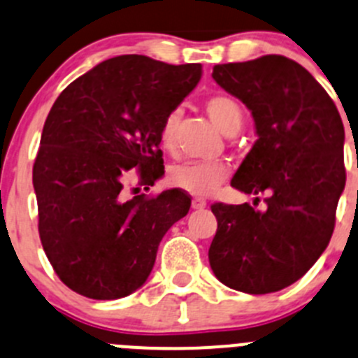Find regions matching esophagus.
Returning <instances> with one entry per match:
<instances>
[{"label": "esophagus", "mask_w": 358, "mask_h": 358, "mask_svg": "<svg viewBox=\"0 0 358 358\" xmlns=\"http://www.w3.org/2000/svg\"><path fill=\"white\" fill-rule=\"evenodd\" d=\"M206 199H203V197H194L192 199L194 210H203V208H206Z\"/></svg>", "instance_id": "esophagus-1"}]
</instances>
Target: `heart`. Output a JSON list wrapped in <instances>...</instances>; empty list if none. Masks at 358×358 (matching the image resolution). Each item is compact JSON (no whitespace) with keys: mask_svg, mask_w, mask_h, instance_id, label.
I'll list each match as a JSON object with an SVG mask.
<instances>
[{"mask_svg":"<svg viewBox=\"0 0 358 358\" xmlns=\"http://www.w3.org/2000/svg\"><path fill=\"white\" fill-rule=\"evenodd\" d=\"M206 113L215 126L225 134H234L241 129L245 112L234 98L227 94H215L204 103ZM180 112L173 110L162 120L159 131V141L166 152H175L176 129H178ZM229 175V166L224 161H189L175 166L169 171L168 180L173 187L187 190L196 196H206Z\"/></svg>","mask_w":358,"mask_h":358,"instance_id":"1","label":"heart"}]
</instances>
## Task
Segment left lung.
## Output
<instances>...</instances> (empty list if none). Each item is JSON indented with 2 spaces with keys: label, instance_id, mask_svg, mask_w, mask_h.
<instances>
[{
  "label": "left lung",
  "instance_id": "1",
  "mask_svg": "<svg viewBox=\"0 0 358 358\" xmlns=\"http://www.w3.org/2000/svg\"><path fill=\"white\" fill-rule=\"evenodd\" d=\"M211 76L245 103L259 136L231 185L267 197L262 210L211 204L218 227L210 266L229 289L278 292L303 278L331 241L346 182L343 120L311 73L283 55L217 64Z\"/></svg>",
  "mask_w": 358,
  "mask_h": 358
}]
</instances>
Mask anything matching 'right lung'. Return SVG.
I'll use <instances>...</instances> for the list:
<instances>
[{
	"label": "right lung",
	"mask_w": 358,
	"mask_h": 358,
	"mask_svg": "<svg viewBox=\"0 0 358 358\" xmlns=\"http://www.w3.org/2000/svg\"><path fill=\"white\" fill-rule=\"evenodd\" d=\"M201 64L117 55L69 83L45 120L33 166L38 231L61 282L89 299H120L147 282L161 239L185 217L178 189L127 197L164 173L159 131L201 80Z\"/></svg>",
	"instance_id": "add662e5"
}]
</instances>
